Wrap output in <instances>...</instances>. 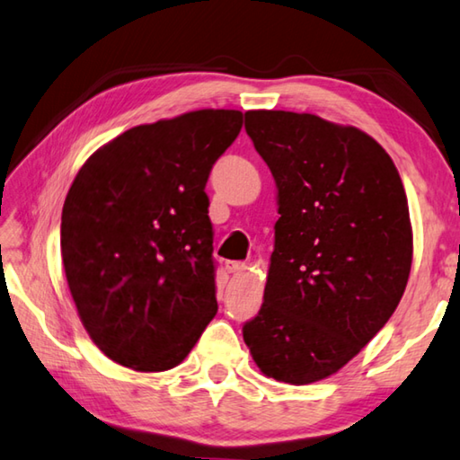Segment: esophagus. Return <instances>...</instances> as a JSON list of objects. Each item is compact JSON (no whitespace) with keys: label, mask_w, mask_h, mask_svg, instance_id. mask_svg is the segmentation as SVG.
I'll list each match as a JSON object with an SVG mask.
<instances>
[{"label":"esophagus","mask_w":460,"mask_h":460,"mask_svg":"<svg viewBox=\"0 0 460 460\" xmlns=\"http://www.w3.org/2000/svg\"><path fill=\"white\" fill-rule=\"evenodd\" d=\"M248 264L246 262H240V261H228L226 262V270L230 272V275H238V272L246 270Z\"/></svg>","instance_id":"obj_1"}]
</instances>
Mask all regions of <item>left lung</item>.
Masks as SVG:
<instances>
[{
  "label": "left lung",
  "mask_w": 460,
  "mask_h": 460,
  "mask_svg": "<svg viewBox=\"0 0 460 460\" xmlns=\"http://www.w3.org/2000/svg\"><path fill=\"white\" fill-rule=\"evenodd\" d=\"M246 133L279 190L262 307L243 335L261 372L313 384L388 323L412 267V226L388 153L309 112L248 111Z\"/></svg>",
  "instance_id": "1"
}]
</instances>
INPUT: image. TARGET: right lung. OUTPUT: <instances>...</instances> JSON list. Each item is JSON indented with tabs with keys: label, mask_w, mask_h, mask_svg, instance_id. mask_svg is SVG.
Segmentation results:
<instances>
[{
	"label": "right lung",
	"mask_w": 460,
	"mask_h": 460,
	"mask_svg": "<svg viewBox=\"0 0 460 460\" xmlns=\"http://www.w3.org/2000/svg\"><path fill=\"white\" fill-rule=\"evenodd\" d=\"M243 112L139 125L88 157L62 208L60 246L80 321L135 372L181 364L217 311L206 183Z\"/></svg>",
	"instance_id": "obj_1"
}]
</instances>
